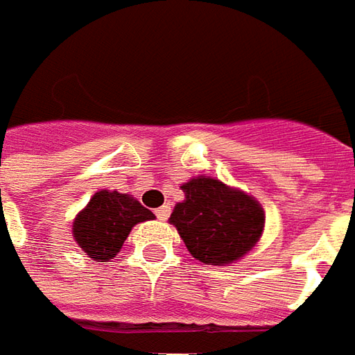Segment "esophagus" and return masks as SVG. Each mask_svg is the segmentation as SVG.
<instances>
[{"instance_id":"1","label":"esophagus","mask_w":355,"mask_h":355,"mask_svg":"<svg viewBox=\"0 0 355 355\" xmlns=\"http://www.w3.org/2000/svg\"><path fill=\"white\" fill-rule=\"evenodd\" d=\"M168 214H171V206H161V208L155 209V216H157L161 221H165L168 218Z\"/></svg>"}]
</instances>
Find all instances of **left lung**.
Returning a JSON list of instances; mask_svg holds the SVG:
<instances>
[{"mask_svg":"<svg viewBox=\"0 0 355 355\" xmlns=\"http://www.w3.org/2000/svg\"><path fill=\"white\" fill-rule=\"evenodd\" d=\"M175 204V225L188 252L204 264L229 266L259 245L266 214L254 196L214 177H192Z\"/></svg>","mask_w":355,"mask_h":355,"instance_id":"8db88e82","label":"left lung"}]
</instances>
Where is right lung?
<instances>
[{
	"mask_svg": "<svg viewBox=\"0 0 355 355\" xmlns=\"http://www.w3.org/2000/svg\"><path fill=\"white\" fill-rule=\"evenodd\" d=\"M155 216L132 194L98 190L71 223V235L79 248L95 262L114 259L130 231Z\"/></svg>",
	"mask_w": 355,
	"mask_h": 355,
	"instance_id": "right-lung-1",
	"label": "right lung"
}]
</instances>
